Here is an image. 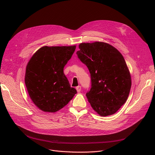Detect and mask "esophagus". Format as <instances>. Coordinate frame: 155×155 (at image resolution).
<instances>
[{
    "label": "esophagus",
    "instance_id": "34e87169",
    "mask_svg": "<svg viewBox=\"0 0 155 155\" xmlns=\"http://www.w3.org/2000/svg\"><path fill=\"white\" fill-rule=\"evenodd\" d=\"M76 90H77V92H79L81 91V86H78L76 88Z\"/></svg>",
    "mask_w": 155,
    "mask_h": 155
}]
</instances>
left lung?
Returning <instances> with one entry per match:
<instances>
[{
    "mask_svg": "<svg viewBox=\"0 0 155 155\" xmlns=\"http://www.w3.org/2000/svg\"><path fill=\"white\" fill-rule=\"evenodd\" d=\"M76 54L91 74V88L86 94L98 114H114L127 100L131 78L123 55L103 42L81 43Z\"/></svg>",
    "mask_w": 155,
    "mask_h": 155,
    "instance_id": "obj_1",
    "label": "left lung"
}]
</instances>
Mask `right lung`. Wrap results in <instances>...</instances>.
Segmentation results:
<instances>
[{"instance_id":"add662e5","label":"right lung","mask_w":155,"mask_h":155,"mask_svg":"<svg viewBox=\"0 0 155 155\" xmlns=\"http://www.w3.org/2000/svg\"><path fill=\"white\" fill-rule=\"evenodd\" d=\"M76 46H43L28 63L25 84L34 104L44 112L61 109L77 93L70 87L63 69Z\"/></svg>"}]
</instances>
